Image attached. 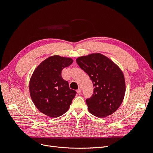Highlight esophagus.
<instances>
[{
	"label": "esophagus",
	"mask_w": 153,
	"mask_h": 153,
	"mask_svg": "<svg viewBox=\"0 0 153 153\" xmlns=\"http://www.w3.org/2000/svg\"><path fill=\"white\" fill-rule=\"evenodd\" d=\"M81 91H82V89H81V87H79V89L77 90V92L78 94H81Z\"/></svg>",
	"instance_id": "esophagus-1"
}]
</instances>
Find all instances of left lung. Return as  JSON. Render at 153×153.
I'll return each instance as SVG.
<instances>
[{
  "instance_id": "8db88e82",
  "label": "left lung",
  "mask_w": 153,
  "mask_h": 153,
  "mask_svg": "<svg viewBox=\"0 0 153 153\" xmlns=\"http://www.w3.org/2000/svg\"><path fill=\"white\" fill-rule=\"evenodd\" d=\"M76 62L89 75L94 87L92 97L86 99L89 111L99 118L114 113L122 104L125 94V81L122 70L100 53L79 57Z\"/></svg>"
}]
</instances>
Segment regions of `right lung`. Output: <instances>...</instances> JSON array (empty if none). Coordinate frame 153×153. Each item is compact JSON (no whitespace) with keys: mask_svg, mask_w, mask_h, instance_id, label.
<instances>
[{"mask_svg":"<svg viewBox=\"0 0 153 153\" xmlns=\"http://www.w3.org/2000/svg\"><path fill=\"white\" fill-rule=\"evenodd\" d=\"M73 62L70 58L52 56L35 69L29 84L31 99L36 107L45 115L56 118L65 114L76 95L61 71Z\"/></svg>","mask_w":153,"mask_h":153,"instance_id":"right-lung-1","label":"right lung"}]
</instances>
